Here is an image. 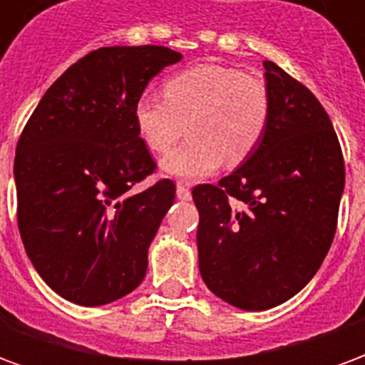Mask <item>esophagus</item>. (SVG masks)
<instances>
[{"instance_id": "obj_1", "label": "esophagus", "mask_w": 365, "mask_h": 365, "mask_svg": "<svg viewBox=\"0 0 365 365\" xmlns=\"http://www.w3.org/2000/svg\"><path fill=\"white\" fill-rule=\"evenodd\" d=\"M175 195H178V199H182V201H190L191 199L190 187H187L185 183H178V185H175Z\"/></svg>"}]
</instances>
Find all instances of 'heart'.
I'll return each instance as SVG.
<instances>
[{
  "label": "heart",
  "instance_id": "heart-1",
  "mask_svg": "<svg viewBox=\"0 0 365 365\" xmlns=\"http://www.w3.org/2000/svg\"><path fill=\"white\" fill-rule=\"evenodd\" d=\"M164 101L143 93L133 105L136 136L154 154H164L187 128V143L160 162V172L178 180H203L221 164L238 166L266 135L272 101L266 83L237 68L199 64L164 82Z\"/></svg>",
  "mask_w": 365,
  "mask_h": 365
}]
</instances>
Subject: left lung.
I'll list each match as a JSON object with an SVG mask.
<instances>
[{
  "mask_svg": "<svg viewBox=\"0 0 365 365\" xmlns=\"http://www.w3.org/2000/svg\"><path fill=\"white\" fill-rule=\"evenodd\" d=\"M264 68L272 113L262 143L217 185L193 187L201 277L242 311L282 305L313 279L344 191L342 150L319 99L274 62Z\"/></svg>",
  "mask_w": 365,
  "mask_h": 365,
  "instance_id": "1",
  "label": "left lung"
}]
</instances>
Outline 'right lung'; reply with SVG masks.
<instances>
[{"label": "right lung", "instance_id": "right-lung-1", "mask_svg": "<svg viewBox=\"0 0 365 365\" xmlns=\"http://www.w3.org/2000/svg\"><path fill=\"white\" fill-rule=\"evenodd\" d=\"M182 60L166 46H105L68 68L36 105L15 152L17 221L29 260L60 297L99 307L143 283L148 246L175 197L154 172L133 105Z\"/></svg>", "mask_w": 365, "mask_h": 365}]
</instances>
